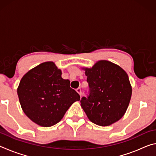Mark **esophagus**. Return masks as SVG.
Listing matches in <instances>:
<instances>
[{
    "label": "esophagus",
    "instance_id": "34e87169",
    "mask_svg": "<svg viewBox=\"0 0 156 156\" xmlns=\"http://www.w3.org/2000/svg\"><path fill=\"white\" fill-rule=\"evenodd\" d=\"M76 91L78 92V94L80 95V96H81V95H82V92H81V89L80 88H78L77 89H76Z\"/></svg>",
    "mask_w": 156,
    "mask_h": 156
}]
</instances>
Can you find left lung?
Masks as SVG:
<instances>
[{
	"mask_svg": "<svg viewBox=\"0 0 156 156\" xmlns=\"http://www.w3.org/2000/svg\"><path fill=\"white\" fill-rule=\"evenodd\" d=\"M83 69L89 91L87 97L82 98L80 105L89 120L102 126L117 122L125 115L131 97L127 73L107 60H100Z\"/></svg>",
	"mask_w": 156,
	"mask_h": 156,
	"instance_id": "8db88e82",
	"label": "left lung"
}]
</instances>
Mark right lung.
I'll list each match as a JSON object with an SVG mask.
<instances>
[{
  "instance_id": "right-lung-1",
  "label": "right lung",
  "mask_w": 156,
  "mask_h": 156,
  "mask_svg": "<svg viewBox=\"0 0 156 156\" xmlns=\"http://www.w3.org/2000/svg\"><path fill=\"white\" fill-rule=\"evenodd\" d=\"M61 70L53 62L41 63L20 80L17 93L25 115L37 125L49 127L61 120L80 97L61 77Z\"/></svg>"
}]
</instances>
